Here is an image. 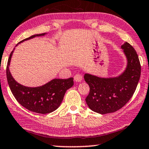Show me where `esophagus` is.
Masks as SVG:
<instances>
[{
  "label": "esophagus",
  "mask_w": 149,
  "mask_h": 149,
  "mask_svg": "<svg viewBox=\"0 0 149 149\" xmlns=\"http://www.w3.org/2000/svg\"><path fill=\"white\" fill-rule=\"evenodd\" d=\"M82 76H81V75H80V74L75 75V76H74V80H75V81L77 82H80L82 81Z\"/></svg>",
  "instance_id": "34e87169"
}]
</instances>
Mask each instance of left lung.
Masks as SVG:
<instances>
[{"label":"left lung","mask_w":149,"mask_h":149,"mask_svg":"<svg viewBox=\"0 0 149 149\" xmlns=\"http://www.w3.org/2000/svg\"><path fill=\"white\" fill-rule=\"evenodd\" d=\"M127 59L123 72L114 78H100L85 73V80L89 86V93L85 101L89 108L105 114L119 110L132 98L140 78L141 65L137 52L125 42L121 46Z\"/></svg>","instance_id":"obj_1"}]
</instances>
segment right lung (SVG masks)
I'll return each mask as SVG.
<instances>
[{"label": "right lung", "mask_w": 149, "mask_h": 149, "mask_svg": "<svg viewBox=\"0 0 149 149\" xmlns=\"http://www.w3.org/2000/svg\"><path fill=\"white\" fill-rule=\"evenodd\" d=\"M46 34L42 33L33 35L28 38L23 39L19 44L35 37L44 36ZM17 45L18 44H17ZM13 52L14 50L11 52L9 57L6 74L10 90L16 100L27 110L39 114H48L58 108L67 90L73 85V78H55L45 85L37 87H28L23 86L18 83L14 79L9 69Z\"/></svg>", "instance_id": "add662e5"}]
</instances>
